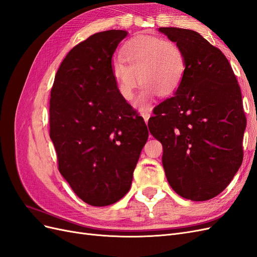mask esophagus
Instances as JSON below:
<instances>
[{
  "instance_id": "esophagus-1",
  "label": "esophagus",
  "mask_w": 257,
  "mask_h": 257,
  "mask_svg": "<svg viewBox=\"0 0 257 257\" xmlns=\"http://www.w3.org/2000/svg\"><path fill=\"white\" fill-rule=\"evenodd\" d=\"M142 115H143V118H144L145 122L147 123L148 120H149L150 116H151V110H149V111H144V112L142 113Z\"/></svg>"
}]
</instances>
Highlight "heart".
I'll return each instance as SVG.
<instances>
[{
    "label": "heart",
    "mask_w": 257,
    "mask_h": 257,
    "mask_svg": "<svg viewBox=\"0 0 257 257\" xmlns=\"http://www.w3.org/2000/svg\"><path fill=\"white\" fill-rule=\"evenodd\" d=\"M121 57L112 61V75L120 95L126 100L134 96L138 82L143 84L136 102L146 108L155 93L167 96L179 88L186 67L182 48L176 42L154 36H139L130 41ZM140 79H138V77Z\"/></svg>",
    "instance_id": "1"
}]
</instances>
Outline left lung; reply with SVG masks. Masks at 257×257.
Segmentation results:
<instances>
[{
    "mask_svg": "<svg viewBox=\"0 0 257 257\" xmlns=\"http://www.w3.org/2000/svg\"><path fill=\"white\" fill-rule=\"evenodd\" d=\"M159 30L182 48L186 67L176 94L154 108L148 127L163 145L173 190L194 201L211 199L226 189L243 159L246 119L239 83L223 52L199 33Z\"/></svg>",
    "mask_w": 257,
    "mask_h": 257,
    "instance_id": "obj_1",
    "label": "left lung"
}]
</instances>
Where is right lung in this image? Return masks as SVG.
<instances>
[{"label": "right lung", "instance_id": "right-lung-1", "mask_svg": "<svg viewBox=\"0 0 257 257\" xmlns=\"http://www.w3.org/2000/svg\"><path fill=\"white\" fill-rule=\"evenodd\" d=\"M126 31L109 30L76 45L51 89L50 138L58 168L84 203L103 207L128 192L148 132L118 91L111 60Z\"/></svg>", "mask_w": 257, "mask_h": 257}]
</instances>
